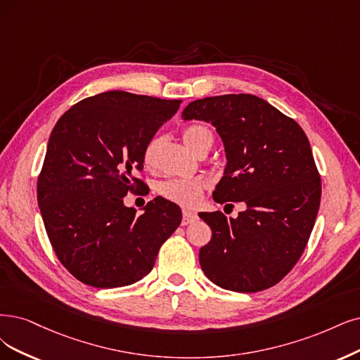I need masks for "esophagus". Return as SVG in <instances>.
I'll use <instances>...</instances> for the list:
<instances>
[{"label":"esophagus","instance_id":"34e87169","mask_svg":"<svg viewBox=\"0 0 360 360\" xmlns=\"http://www.w3.org/2000/svg\"><path fill=\"white\" fill-rule=\"evenodd\" d=\"M198 219L195 212H191L188 209H184L182 210V225H188V224H193Z\"/></svg>","mask_w":360,"mask_h":360}]
</instances>
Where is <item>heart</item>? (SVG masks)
Instances as JSON below:
<instances>
[{"label":"heart","mask_w":360,"mask_h":360,"mask_svg":"<svg viewBox=\"0 0 360 360\" xmlns=\"http://www.w3.org/2000/svg\"><path fill=\"white\" fill-rule=\"evenodd\" d=\"M182 139L185 145H187L194 154H197L207 142H212V133L205 126L194 124L184 130ZM158 143H160L158 139H153L148 145L145 146L143 163L146 167L154 166ZM205 187H206V181L200 176L179 178V179H167V181L160 182L157 191L160 195L167 198V200L173 203L191 207L200 202Z\"/></svg>","instance_id":"obj_1"}]
</instances>
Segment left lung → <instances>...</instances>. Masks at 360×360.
<instances>
[{
  "label": "left lung",
  "mask_w": 360,
  "mask_h": 360,
  "mask_svg": "<svg viewBox=\"0 0 360 360\" xmlns=\"http://www.w3.org/2000/svg\"><path fill=\"white\" fill-rule=\"evenodd\" d=\"M181 117L210 123L222 139L227 165L214 200L246 205L237 218L198 214L212 230L198 254L202 270L234 292L274 286L302 255L321 205L307 136L267 101L245 93L193 101Z\"/></svg>",
  "instance_id": "obj_1"
}]
</instances>
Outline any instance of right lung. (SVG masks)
I'll list each match as a JSON object with an SVG mask.
<instances>
[{
	"instance_id": "right-lung-1",
	"label": "right lung",
	"mask_w": 360,
	"mask_h": 360,
	"mask_svg": "<svg viewBox=\"0 0 360 360\" xmlns=\"http://www.w3.org/2000/svg\"><path fill=\"white\" fill-rule=\"evenodd\" d=\"M182 101L111 90L86 98L53 127L37 185L50 243L75 278L120 288L148 274L182 219L163 197L141 215L123 197L141 181L143 151Z\"/></svg>"
}]
</instances>
